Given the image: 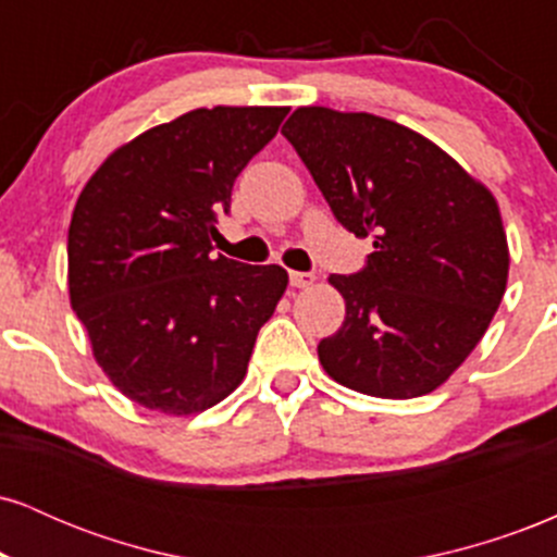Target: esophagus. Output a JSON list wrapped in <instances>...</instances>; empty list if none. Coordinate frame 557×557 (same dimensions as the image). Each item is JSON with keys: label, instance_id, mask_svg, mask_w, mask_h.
I'll use <instances>...</instances> for the list:
<instances>
[{"label": "esophagus", "instance_id": "obj_1", "mask_svg": "<svg viewBox=\"0 0 557 557\" xmlns=\"http://www.w3.org/2000/svg\"><path fill=\"white\" fill-rule=\"evenodd\" d=\"M287 277H290V285L293 287L314 285V274H311V272H290V274H287Z\"/></svg>", "mask_w": 557, "mask_h": 557}]
</instances>
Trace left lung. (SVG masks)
Listing matches in <instances>:
<instances>
[{"label": "left lung", "instance_id": "left-lung-1", "mask_svg": "<svg viewBox=\"0 0 557 557\" xmlns=\"http://www.w3.org/2000/svg\"><path fill=\"white\" fill-rule=\"evenodd\" d=\"M332 214L374 251L332 274L345 322L319 343L324 372L374 398H419L487 332L508 240L495 196L437 144L367 112L298 107L283 127Z\"/></svg>", "mask_w": 557, "mask_h": 557}]
</instances>
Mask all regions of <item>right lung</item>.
<instances>
[{
    "label": "right lung",
    "mask_w": 557,
    "mask_h": 557,
    "mask_svg": "<svg viewBox=\"0 0 557 557\" xmlns=\"http://www.w3.org/2000/svg\"><path fill=\"white\" fill-rule=\"evenodd\" d=\"M287 107H214L120 146L81 190L67 233L70 304L112 385L188 417L246 376L259 330L287 287L277 264L212 253L233 183Z\"/></svg>",
    "instance_id": "1"
}]
</instances>
